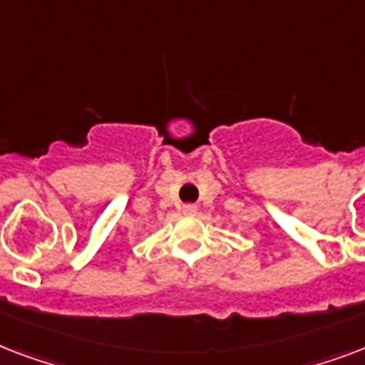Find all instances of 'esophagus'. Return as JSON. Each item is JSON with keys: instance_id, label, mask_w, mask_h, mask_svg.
<instances>
[{"instance_id": "esophagus-1", "label": "esophagus", "mask_w": 365, "mask_h": 365, "mask_svg": "<svg viewBox=\"0 0 365 365\" xmlns=\"http://www.w3.org/2000/svg\"><path fill=\"white\" fill-rule=\"evenodd\" d=\"M182 212H183V214H195V212H197V206H195V205H183Z\"/></svg>"}]
</instances>
